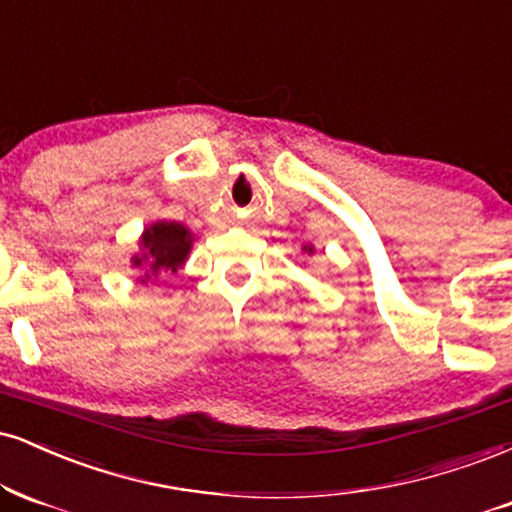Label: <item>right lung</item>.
<instances>
[{"instance_id":"add662e5","label":"right lung","mask_w":512,"mask_h":512,"mask_svg":"<svg viewBox=\"0 0 512 512\" xmlns=\"http://www.w3.org/2000/svg\"><path fill=\"white\" fill-rule=\"evenodd\" d=\"M140 245H143L145 255L135 257V267H143V262H147L145 269L152 274L176 272L190 252V233L186 226L176 224V221H159L145 231ZM147 279H150V274H145L143 283Z\"/></svg>"}]
</instances>
